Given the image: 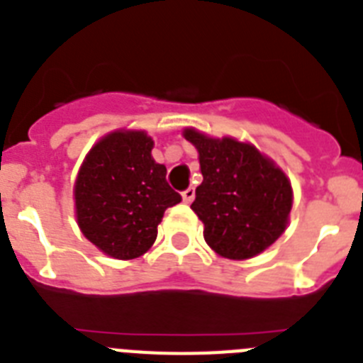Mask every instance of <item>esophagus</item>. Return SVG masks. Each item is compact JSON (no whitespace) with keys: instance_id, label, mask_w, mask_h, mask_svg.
Returning a JSON list of instances; mask_svg holds the SVG:
<instances>
[{"instance_id":"esophagus-1","label":"esophagus","mask_w":363,"mask_h":363,"mask_svg":"<svg viewBox=\"0 0 363 363\" xmlns=\"http://www.w3.org/2000/svg\"><path fill=\"white\" fill-rule=\"evenodd\" d=\"M194 196H196V192H194V189H192V187H189L187 191L182 192V198H184L185 203H191V201L194 200Z\"/></svg>"}]
</instances>
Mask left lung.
<instances>
[{
    "label": "left lung",
    "instance_id": "left-lung-1",
    "mask_svg": "<svg viewBox=\"0 0 363 363\" xmlns=\"http://www.w3.org/2000/svg\"><path fill=\"white\" fill-rule=\"evenodd\" d=\"M184 136L200 152L203 182L191 209L203 221L205 242L230 259L265 251L281 236L293 207L287 176L249 143L194 129Z\"/></svg>",
    "mask_w": 363,
    "mask_h": 363
}]
</instances>
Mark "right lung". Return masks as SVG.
<instances>
[{"label":"right lung","instance_id":"right-lung-1","mask_svg":"<svg viewBox=\"0 0 363 363\" xmlns=\"http://www.w3.org/2000/svg\"><path fill=\"white\" fill-rule=\"evenodd\" d=\"M154 142L142 130L112 133L92 147L78 172L74 200L78 225L99 251L133 259L150 249L158 223L182 196L152 160Z\"/></svg>","mask_w":363,"mask_h":363}]
</instances>
